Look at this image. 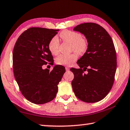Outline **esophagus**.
<instances>
[{
  "instance_id": "34e87169",
  "label": "esophagus",
  "mask_w": 130,
  "mask_h": 130,
  "mask_svg": "<svg viewBox=\"0 0 130 130\" xmlns=\"http://www.w3.org/2000/svg\"><path fill=\"white\" fill-rule=\"evenodd\" d=\"M65 69H66V70H67V71H69V68L68 67H65Z\"/></svg>"
}]
</instances>
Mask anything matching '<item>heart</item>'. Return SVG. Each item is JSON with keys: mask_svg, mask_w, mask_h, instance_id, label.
I'll list each match as a JSON object with an SVG mask.
<instances>
[{"mask_svg": "<svg viewBox=\"0 0 130 130\" xmlns=\"http://www.w3.org/2000/svg\"><path fill=\"white\" fill-rule=\"evenodd\" d=\"M62 40L71 44L72 50L79 54L84 53L87 49L88 44L86 39L81 37V35L77 32L70 30L62 31L60 34ZM59 41L56 37L50 41L48 47L51 53L56 55L59 51ZM77 56L75 53L70 54H61L56 58V63L59 65L69 66L76 61Z\"/></svg>", "mask_w": 130, "mask_h": 130, "instance_id": "b5f03b06", "label": "heart"}]
</instances>
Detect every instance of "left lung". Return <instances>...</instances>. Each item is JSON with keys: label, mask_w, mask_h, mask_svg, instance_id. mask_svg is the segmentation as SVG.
<instances>
[{"label": "left lung", "mask_w": 130, "mask_h": 130, "mask_svg": "<svg viewBox=\"0 0 130 130\" xmlns=\"http://www.w3.org/2000/svg\"><path fill=\"white\" fill-rule=\"evenodd\" d=\"M85 37L88 48L77 62L80 68H72V85L74 94L86 103L103 99L112 87L116 70V54L109 34L102 26L84 23L73 28ZM87 70V74L83 71Z\"/></svg>", "instance_id": "1"}]
</instances>
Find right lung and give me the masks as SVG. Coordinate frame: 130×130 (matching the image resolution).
I'll return each instance as SVG.
<instances>
[{
    "instance_id": "right-lung-1",
    "label": "right lung",
    "mask_w": 130,
    "mask_h": 130,
    "mask_svg": "<svg viewBox=\"0 0 130 130\" xmlns=\"http://www.w3.org/2000/svg\"><path fill=\"white\" fill-rule=\"evenodd\" d=\"M59 30L31 27L19 37L12 53L14 74L26 99L36 104L53 100L58 84L65 72L64 67L53 66L52 71L42 65L53 61L48 45Z\"/></svg>"
}]
</instances>
